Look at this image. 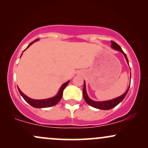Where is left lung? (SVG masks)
<instances>
[{"mask_svg":"<svg viewBox=\"0 0 148 148\" xmlns=\"http://www.w3.org/2000/svg\"><path fill=\"white\" fill-rule=\"evenodd\" d=\"M111 47L113 49H115V50H118V51L123 53L124 56H125V59H126L127 63L129 64V61H128V59H127L126 54L124 53L123 51L122 50L121 47H120L118 44L115 43V42L111 41ZM129 88H130V86H129L128 89L127 90V91L124 93L123 95L118 97L115 98V99H111V100H108V101H93V100L90 99L89 97L88 96L87 92H86V83H85L84 81V89H83V95H84V98L85 101H86V102L88 104H89L90 106L94 107V108H98V109L109 110V109H111V108H114L115 106H116L117 105L119 104V103L123 101L124 98L125 97V96L127 95V92H128Z\"/></svg>","mask_w":148,"mask_h":148,"instance_id":"obj_1","label":"left lung"}]
</instances>
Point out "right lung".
Segmentation results:
<instances>
[{
    "instance_id": "add662e5",
    "label": "right lung",
    "mask_w": 148,
    "mask_h": 148,
    "mask_svg": "<svg viewBox=\"0 0 148 148\" xmlns=\"http://www.w3.org/2000/svg\"><path fill=\"white\" fill-rule=\"evenodd\" d=\"M37 40H38V39L35 40V41L32 42L31 43H30V45L28 46V47H27V48H28V47H29L30 46L32 45V44L34 43L35 42L37 41ZM69 82V81H67V82L64 83V84L62 85V86L60 87V90H59L58 92V94L55 97H51V98H49V99H31V98H29L28 97H27L26 95H25L23 94V93L22 92L21 90H20V89L18 88V92H19V93L21 94V95L23 97V98L24 99L25 101H26V102H28V103H29L30 106L34 107V108H48V107L55 106L56 104H57V103H58L59 101H60L61 98H62V92H63L64 89L65 88L66 86L68 85Z\"/></svg>"
}]
</instances>
